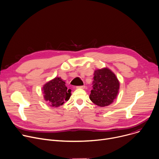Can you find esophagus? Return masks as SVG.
Segmentation results:
<instances>
[{"label":"esophagus","instance_id":"obj_1","mask_svg":"<svg viewBox=\"0 0 159 159\" xmlns=\"http://www.w3.org/2000/svg\"><path fill=\"white\" fill-rule=\"evenodd\" d=\"M76 88H77V89H84V88H85V86H77V87H76Z\"/></svg>","mask_w":159,"mask_h":159}]
</instances>
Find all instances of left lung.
I'll list each match as a JSON object with an SVG mask.
<instances>
[{
    "mask_svg": "<svg viewBox=\"0 0 159 159\" xmlns=\"http://www.w3.org/2000/svg\"><path fill=\"white\" fill-rule=\"evenodd\" d=\"M93 79L90 100L98 106H108L118 94L120 82L118 78L110 69L103 68L94 71Z\"/></svg>",
    "mask_w": 159,
    "mask_h": 159,
    "instance_id": "8db88e82",
    "label": "left lung"
}]
</instances>
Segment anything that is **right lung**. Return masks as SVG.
Instances as JSON below:
<instances>
[{
  "mask_svg": "<svg viewBox=\"0 0 159 159\" xmlns=\"http://www.w3.org/2000/svg\"><path fill=\"white\" fill-rule=\"evenodd\" d=\"M66 82L61 77H55L43 85L42 91L44 99L52 107H58L71 97V89H68Z\"/></svg>",
  "mask_w": 159,
  "mask_h": 159,
  "instance_id": "add662e5",
  "label": "right lung"
}]
</instances>
